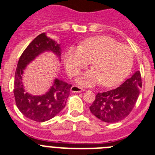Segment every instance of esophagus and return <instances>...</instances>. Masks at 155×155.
I'll use <instances>...</instances> for the list:
<instances>
[{
    "mask_svg": "<svg viewBox=\"0 0 155 155\" xmlns=\"http://www.w3.org/2000/svg\"><path fill=\"white\" fill-rule=\"evenodd\" d=\"M85 91V89L82 88V87H80L78 86H72L71 87V91L74 93L82 92V91Z\"/></svg>",
    "mask_w": 155,
    "mask_h": 155,
    "instance_id": "1",
    "label": "esophagus"
}]
</instances>
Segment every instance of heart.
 Wrapping results in <instances>:
<instances>
[{
    "mask_svg": "<svg viewBox=\"0 0 155 155\" xmlns=\"http://www.w3.org/2000/svg\"><path fill=\"white\" fill-rule=\"evenodd\" d=\"M90 61L93 68L77 78L83 86H93L102 82L104 87L120 84L131 70L134 53L129 46L120 45L107 36H95L82 42L79 48H70L64 54L67 71L79 74Z\"/></svg>",
    "mask_w": 155,
    "mask_h": 155,
    "instance_id": "1",
    "label": "heart"
}]
</instances>
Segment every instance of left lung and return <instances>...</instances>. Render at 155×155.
<instances>
[{"label": "left lung", "instance_id": "1", "mask_svg": "<svg viewBox=\"0 0 155 155\" xmlns=\"http://www.w3.org/2000/svg\"><path fill=\"white\" fill-rule=\"evenodd\" d=\"M142 87L139 71L113 90L98 93L90 107L91 112L105 123H117L125 119L136 104Z\"/></svg>", "mask_w": 155, "mask_h": 155}]
</instances>
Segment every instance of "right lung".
<instances>
[{
  "mask_svg": "<svg viewBox=\"0 0 155 155\" xmlns=\"http://www.w3.org/2000/svg\"><path fill=\"white\" fill-rule=\"evenodd\" d=\"M51 52L61 61V47L46 32L36 36L26 48L19 59L14 77L15 100L17 108L26 118L36 122H45L52 119L64 108L71 91V84L55 78L51 86L43 95H34L27 92L24 86V71L36 58Z\"/></svg>",
  "mask_w": 155,
  "mask_h": 155,
  "instance_id": "obj_1",
  "label": "right lung"
}]
</instances>
